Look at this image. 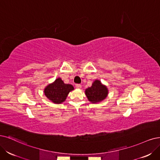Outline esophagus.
Instances as JSON below:
<instances>
[{
	"mask_svg": "<svg viewBox=\"0 0 160 160\" xmlns=\"http://www.w3.org/2000/svg\"><path fill=\"white\" fill-rule=\"evenodd\" d=\"M76 88H77V89H81L82 86L80 84H76Z\"/></svg>",
	"mask_w": 160,
	"mask_h": 160,
	"instance_id": "1",
	"label": "esophagus"
}]
</instances>
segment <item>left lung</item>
<instances>
[{"mask_svg":"<svg viewBox=\"0 0 160 160\" xmlns=\"http://www.w3.org/2000/svg\"><path fill=\"white\" fill-rule=\"evenodd\" d=\"M108 87L103 84L99 80H94L92 86L85 90L88 101L92 103H98L103 101L108 97Z\"/></svg>","mask_w":160,"mask_h":160,"instance_id":"obj_1","label":"left lung"}]
</instances>
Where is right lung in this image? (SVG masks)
<instances>
[{"mask_svg": "<svg viewBox=\"0 0 160 160\" xmlns=\"http://www.w3.org/2000/svg\"><path fill=\"white\" fill-rule=\"evenodd\" d=\"M74 90L72 85L65 84L61 78H57L45 88L44 94L53 103L61 104L66 100L70 92Z\"/></svg>", "mask_w": 160, "mask_h": 160, "instance_id": "add662e5", "label": "right lung"}]
</instances>
